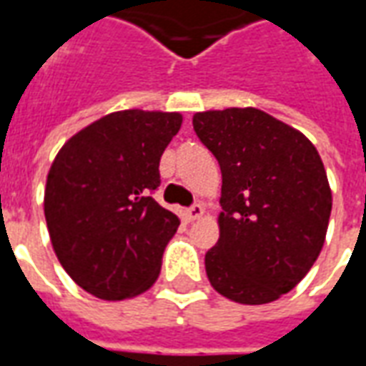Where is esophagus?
<instances>
[{
	"label": "esophagus",
	"mask_w": 366,
	"mask_h": 366,
	"mask_svg": "<svg viewBox=\"0 0 366 366\" xmlns=\"http://www.w3.org/2000/svg\"><path fill=\"white\" fill-rule=\"evenodd\" d=\"M202 215H204V207L199 206V204L192 206L190 209H186V219H188V222H196Z\"/></svg>",
	"instance_id": "esophagus-1"
}]
</instances>
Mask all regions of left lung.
I'll return each mask as SVG.
<instances>
[{"mask_svg":"<svg viewBox=\"0 0 366 366\" xmlns=\"http://www.w3.org/2000/svg\"><path fill=\"white\" fill-rule=\"evenodd\" d=\"M192 123L222 168L219 239L206 253L209 284L239 304L274 302L322 253L331 188L320 152L257 107L202 112Z\"/></svg>","mask_w":366,"mask_h":366,"instance_id":"1","label":"left lung"}]
</instances>
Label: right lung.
Segmentation results:
<instances>
[{"label": "right lung", "instance_id": "right-lung-1", "mask_svg": "<svg viewBox=\"0 0 366 366\" xmlns=\"http://www.w3.org/2000/svg\"><path fill=\"white\" fill-rule=\"evenodd\" d=\"M182 115L125 109L70 137L52 162L44 217L62 269L99 300L133 298L157 282L180 225L151 196Z\"/></svg>", "mask_w": 366, "mask_h": 366}]
</instances>
